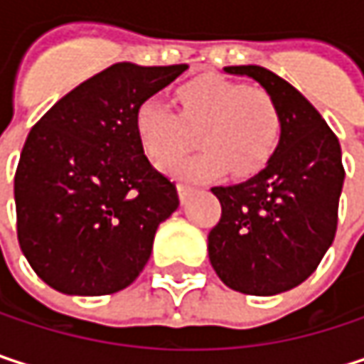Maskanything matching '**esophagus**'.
Returning <instances> with one entry per match:
<instances>
[{
	"mask_svg": "<svg viewBox=\"0 0 364 364\" xmlns=\"http://www.w3.org/2000/svg\"><path fill=\"white\" fill-rule=\"evenodd\" d=\"M177 191H179V198H181V202L185 204L187 200H189V196H191V191H193V187H189V185H177Z\"/></svg>",
	"mask_w": 364,
	"mask_h": 364,
	"instance_id": "obj_1",
	"label": "esophagus"
}]
</instances>
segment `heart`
Wrapping results in <instances>:
<instances>
[{
    "instance_id": "obj_1",
    "label": "heart",
    "mask_w": 364,
    "mask_h": 364,
    "mask_svg": "<svg viewBox=\"0 0 364 364\" xmlns=\"http://www.w3.org/2000/svg\"><path fill=\"white\" fill-rule=\"evenodd\" d=\"M181 113L162 95L145 97L134 109V134L143 151L158 164L177 158L200 128V151L166 166L175 179L191 183L223 177L230 166L240 177H251L274 158L282 117L274 99L263 90L219 75H202L179 90Z\"/></svg>"
}]
</instances>
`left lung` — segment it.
I'll return each instance as SVG.
<instances>
[{
  "instance_id": "left-lung-1",
  "label": "left lung",
  "mask_w": 364,
  "mask_h": 364,
  "mask_svg": "<svg viewBox=\"0 0 364 364\" xmlns=\"http://www.w3.org/2000/svg\"><path fill=\"white\" fill-rule=\"evenodd\" d=\"M255 80L278 105L282 136L249 181L213 187L221 219L208 234L210 265L245 295H278L314 274L333 245L343 187L341 147L323 115L289 82L259 65L223 67Z\"/></svg>"
}]
</instances>
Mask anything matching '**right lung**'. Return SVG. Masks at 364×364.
<instances>
[{"label": "right lung", "instance_id": "obj_1", "mask_svg": "<svg viewBox=\"0 0 364 364\" xmlns=\"http://www.w3.org/2000/svg\"><path fill=\"white\" fill-rule=\"evenodd\" d=\"M187 65L115 63L31 128L14 177L16 230L37 276L65 295H109L136 280L154 236L179 208L136 134L134 109Z\"/></svg>", "mask_w": 364, "mask_h": 364}]
</instances>
